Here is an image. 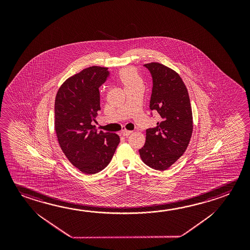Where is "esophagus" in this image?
Segmentation results:
<instances>
[{
	"instance_id": "esophagus-1",
	"label": "esophagus",
	"mask_w": 250,
	"mask_h": 250,
	"mask_svg": "<svg viewBox=\"0 0 250 250\" xmlns=\"http://www.w3.org/2000/svg\"><path fill=\"white\" fill-rule=\"evenodd\" d=\"M121 133H122V135L125 136H125L130 135V134H131V133H132V131H127V130H123V131H122V132H121Z\"/></svg>"
}]
</instances>
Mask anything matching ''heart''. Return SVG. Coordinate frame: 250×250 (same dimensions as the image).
<instances>
[{
    "instance_id": "heart-1",
    "label": "heart",
    "mask_w": 250,
    "mask_h": 250,
    "mask_svg": "<svg viewBox=\"0 0 250 250\" xmlns=\"http://www.w3.org/2000/svg\"><path fill=\"white\" fill-rule=\"evenodd\" d=\"M119 78L123 83L125 88L131 86L143 85V79L141 76L136 69L131 67L120 70Z\"/></svg>"
}]
</instances>
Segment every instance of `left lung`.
Returning a JSON list of instances; mask_svg holds the SVG:
<instances>
[{"mask_svg": "<svg viewBox=\"0 0 250 250\" xmlns=\"http://www.w3.org/2000/svg\"><path fill=\"white\" fill-rule=\"evenodd\" d=\"M152 78L150 109L160 114L155 128L146 130V143L139 149L144 163L164 171L183 155L192 133V107L188 91L176 71L161 64H145Z\"/></svg>", "mask_w": 250, "mask_h": 250, "instance_id": "obj_1", "label": "left lung"}]
</instances>
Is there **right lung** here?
Returning a JSON list of instances; mask_svg holds the SVG:
<instances>
[{
  "instance_id": "add662e5",
  "label": "right lung",
  "mask_w": 250,
  "mask_h": 250,
  "mask_svg": "<svg viewBox=\"0 0 250 250\" xmlns=\"http://www.w3.org/2000/svg\"><path fill=\"white\" fill-rule=\"evenodd\" d=\"M108 68L91 66L68 78L55 101V131L62 151L74 167L86 174L102 171L110 163L119 136L98 132L91 125L100 110L99 87Z\"/></svg>"
}]
</instances>
